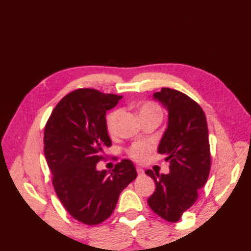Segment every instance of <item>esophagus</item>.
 <instances>
[{
	"mask_svg": "<svg viewBox=\"0 0 251 251\" xmlns=\"http://www.w3.org/2000/svg\"><path fill=\"white\" fill-rule=\"evenodd\" d=\"M136 170H137V173H138V175H144L145 174V171L142 170L141 168H139V166Z\"/></svg>",
	"mask_w": 251,
	"mask_h": 251,
	"instance_id": "34e87169",
	"label": "esophagus"
}]
</instances>
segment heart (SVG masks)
I'll return each mask as SVG.
<instances>
[{
	"instance_id": "obj_1",
	"label": "heart",
	"mask_w": 251,
	"mask_h": 251,
	"mask_svg": "<svg viewBox=\"0 0 251 251\" xmlns=\"http://www.w3.org/2000/svg\"><path fill=\"white\" fill-rule=\"evenodd\" d=\"M137 112H138L139 117L150 116V115H158L162 117V110L161 107L156 104V103L152 101H145L137 105ZM120 111L114 110L111 111L105 117V126L109 134H113L114 131L116 121L119 119ZM151 150V147L147 142H136V144L131 145L128 149H127V154L129 158L135 161H144L147 156H148L149 152Z\"/></svg>"
}]
</instances>
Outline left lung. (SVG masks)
Listing matches in <instances>:
<instances>
[{"label": "left lung", "mask_w": 251, "mask_h": 251, "mask_svg": "<svg viewBox=\"0 0 251 251\" xmlns=\"http://www.w3.org/2000/svg\"><path fill=\"white\" fill-rule=\"evenodd\" d=\"M169 112L166 128L158 152L170 163L169 174H146L154 180L155 190L148 199L153 212L169 222H177L198 199L199 189L207 183L211 154L207 119L197 102L187 95L170 88L155 92Z\"/></svg>", "instance_id": "obj_1"}]
</instances>
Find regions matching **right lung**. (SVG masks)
<instances>
[{
  "label": "right lung",
  "mask_w": 251,
  "mask_h": 251,
  "mask_svg": "<svg viewBox=\"0 0 251 251\" xmlns=\"http://www.w3.org/2000/svg\"><path fill=\"white\" fill-rule=\"evenodd\" d=\"M122 98L89 88L74 90L54 107L44 128V155L54 190L67 212L83 224L109 219L122 190L137 177L128 159L115 164L111 174L97 170L103 150L112 145L106 111Z\"/></svg>",
  "instance_id": "obj_1"
}]
</instances>
